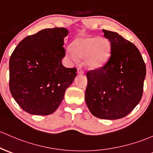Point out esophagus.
<instances>
[{
    "label": "esophagus",
    "instance_id": "1",
    "mask_svg": "<svg viewBox=\"0 0 153 153\" xmlns=\"http://www.w3.org/2000/svg\"><path fill=\"white\" fill-rule=\"evenodd\" d=\"M77 73H78V74H83V73H84V71H83V70H82L81 68H78V70H77Z\"/></svg>",
    "mask_w": 153,
    "mask_h": 153
}]
</instances>
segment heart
<instances>
[{
  "label": "heart",
  "instance_id": "obj_1",
  "mask_svg": "<svg viewBox=\"0 0 153 153\" xmlns=\"http://www.w3.org/2000/svg\"><path fill=\"white\" fill-rule=\"evenodd\" d=\"M110 48V41L106 38L83 36L77 38L71 47L67 48L66 55L73 62H76L78 59H84L85 66L95 70L107 62Z\"/></svg>",
  "mask_w": 153,
  "mask_h": 153
}]
</instances>
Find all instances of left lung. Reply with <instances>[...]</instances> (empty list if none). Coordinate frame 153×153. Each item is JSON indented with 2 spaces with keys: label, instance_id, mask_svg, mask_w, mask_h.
I'll list each match as a JSON object with an SVG mask.
<instances>
[{
  "label": "left lung",
  "instance_id": "1",
  "mask_svg": "<svg viewBox=\"0 0 153 153\" xmlns=\"http://www.w3.org/2000/svg\"><path fill=\"white\" fill-rule=\"evenodd\" d=\"M110 54L103 67L86 73L85 100L95 117L116 120L126 116L140 102L146 66L138 48L118 33L103 30Z\"/></svg>",
  "mask_w": 153,
  "mask_h": 153
}]
</instances>
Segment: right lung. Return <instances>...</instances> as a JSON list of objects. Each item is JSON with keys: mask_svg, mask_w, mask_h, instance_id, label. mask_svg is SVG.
Listing matches in <instances>:
<instances>
[{"mask_svg": "<svg viewBox=\"0 0 153 153\" xmlns=\"http://www.w3.org/2000/svg\"><path fill=\"white\" fill-rule=\"evenodd\" d=\"M64 27L44 29L24 38L9 60V88L25 112L47 115L58 108L65 91L77 75L76 68L62 64L65 56Z\"/></svg>", "mask_w": 153, "mask_h": 153, "instance_id": "add662e5", "label": "right lung"}]
</instances>
